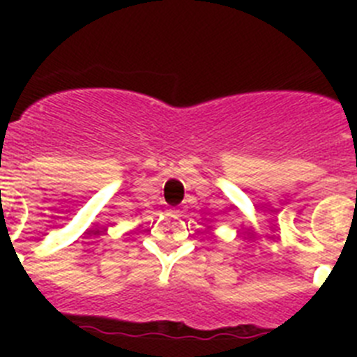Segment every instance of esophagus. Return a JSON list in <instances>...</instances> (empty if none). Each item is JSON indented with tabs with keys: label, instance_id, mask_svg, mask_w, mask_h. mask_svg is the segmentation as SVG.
<instances>
[{
	"label": "esophagus",
	"instance_id": "obj_1",
	"mask_svg": "<svg viewBox=\"0 0 357 357\" xmlns=\"http://www.w3.org/2000/svg\"><path fill=\"white\" fill-rule=\"evenodd\" d=\"M172 213L173 214H178V213H181V211H178V207H172Z\"/></svg>",
	"mask_w": 357,
	"mask_h": 357
}]
</instances>
